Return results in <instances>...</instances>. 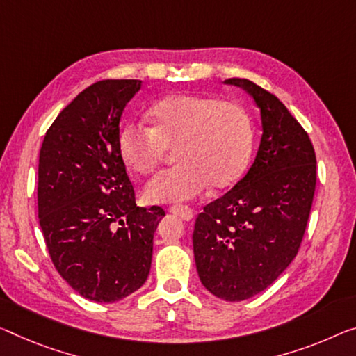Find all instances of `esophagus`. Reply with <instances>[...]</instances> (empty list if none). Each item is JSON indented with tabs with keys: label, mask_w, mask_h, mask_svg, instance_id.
Listing matches in <instances>:
<instances>
[{
	"label": "esophagus",
	"mask_w": 356,
	"mask_h": 356,
	"mask_svg": "<svg viewBox=\"0 0 356 356\" xmlns=\"http://www.w3.org/2000/svg\"><path fill=\"white\" fill-rule=\"evenodd\" d=\"M168 211L173 213V215H177L181 218L183 221H191L194 218V211L189 209V207H181V205H173L168 209Z\"/></svg>",
	"instance_id": "obj_1"
}]
</instances>
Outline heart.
<instances>
[{"instance_id": "heart-1", "label": "heart", "mask_w": 356, "mask_h": 356, "mask_svg": "<svg viewBox=\"0 0 356 356\" xmlns=\"http://www.w3.org/2000/svg\"><path fill=\"white\" fill-rule=\"evenodd\" d=\"M147 116L151 127L129 121L119 129L118 151L130 172L147 175L167 147L175 146L178 165L154 175L145 186L152 204L191 200L209 186L227 188L243 175L253 151V129L237 103L175 94L152 103Z\"/></svg>"}]
</instances>
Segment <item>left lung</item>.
<instances>
[{
    "mask_svg": "<svg viewBox=\"0 0 356 356\" xmlns=\"http://www.w3.org/2000/svg\"><path fill=\"white\" fill-rule=\"evenodd\" d=\"M262 136L248 173L204 207L194 224L199 278L216 298L238 302L272 285L296 258L314 202L316 159L310 138L275 95L248 79Z\"/></svg>",
    "mask_w": 356,
    "mask_h": 356,
    "instance_id": "8db88e82",
    "label": "left lung"
}]
</instances>
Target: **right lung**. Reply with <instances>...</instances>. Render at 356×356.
Here are the masks:
<instances>
[{"mask_svg": "<svg viewBox=\"0 0 356 356\" xmlns=\"http://www.w3.org/2000/svg\"><path fill=\"white\" fill-rule=\"evenodd\" d=\"M138 79L87 87L46 132L38 167V216L57 272L81 296L116 302L146 282L152 237L165 216L140 209L118 151L122 111Z\"/></svg>", "mask_w": 356, "mask_h": 356, "instance_id": "1", "label": "right lung"}]
</instances>
